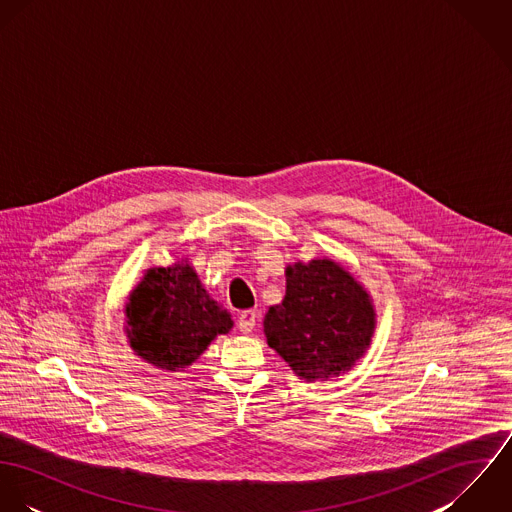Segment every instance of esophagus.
Wrapping results in <instances>:
<instances>
[{
  "mask_svg": "<svg viewBox=\"0 0 512 512\" xmlns=\"http://www.w3.org/2000/svg\"><path fill=\"white\" fill-rule=\"evenodd\" d=\"M256 319H258V315H256L254 309L242 311L240 317H238V329H240L242 333H250V331L254 329V325H256Z\"/></svg>",
  "mask_w": 512,
  "mask_h": 512,
  "instance_id": "obj_1",
  "label": "esophagus"
}]
</instances>
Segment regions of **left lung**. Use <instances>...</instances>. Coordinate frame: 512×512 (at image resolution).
Masks as SVG:
<instances>
[{
    "label": "left lung",
    "mask_w": 512,
    "mask_h": 512,
    "mask_svg": "<svg viewBox=\"0 0 512 512\" xmlns=\"http://www.w3.org/2000/svg\"><path fill=\"white\" fill-rule=\"evenodd\" d=\"M370 295L341 264L321 258L286 268V297L264 317L268 345L303 380L351 370L372 341Z\"/></svg>",
    "instance_id": "8db88e82"
}]
</instances>
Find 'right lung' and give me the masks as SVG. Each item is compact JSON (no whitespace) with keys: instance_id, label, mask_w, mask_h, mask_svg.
I'll return each mask as SVG.
<instances>
[{"instance_id":"obj_1","label":"right lung","mask_w":512,"mask_h":512,"mask_svg":"<svg viewBox=\"0 0 512 512\" xmlns=\"http://www.w3.org/2000/svg\"><path fill=\"white\" fill-rule=\"evenodd\" d=\"M124 311L130 347L163 370L193 365L217 335H226L234 325L187 260L149 268Z\"/></svg>"}]
</instances>
